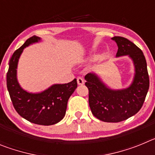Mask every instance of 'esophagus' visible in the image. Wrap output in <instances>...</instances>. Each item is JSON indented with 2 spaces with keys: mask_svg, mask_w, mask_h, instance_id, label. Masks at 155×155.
<instances>
[{
  "mask_svg": "<svg viewBox=\"0 0 155 155\" xmlns=\"http://www.w3.org/2000/svg\"><path fill=\"white\" fill-rule=\"evenodd\" d=\"M77 82H78V84L79 85H81V84H84V79L82 78H81V77H78V78H77Z\"/></svg>",
  "mask_w": 155,
  "mask_h": 155,
  "instance_id": "obj_1",
  "label": "esophagus"
}]
</instances>
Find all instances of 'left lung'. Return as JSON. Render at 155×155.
Instances as JSON below:
<instances>
[{"mask_svg":"<svg viewBox=\"0 0 155 155\" xmlns=\"http://www.w3.org/2000/svg\"><path fill=\"white\" fill-rule=\"evenodd\" d=\"M118 46L116 57L128 55L132 59L135 74L132 84L125 89L113 90L105 85L94 73L85 75L88 102L91 113L97 119L107 123L124 121L139 112L149 89L147 62L142 50L129 39L112 38Z\"/></svg>","mask_w":155,"mask_h":155,"instance_id":"obj_1","label":"left lung"}]
</instances>
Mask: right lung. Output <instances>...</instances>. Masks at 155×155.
<instances>
[{
	"label": "right lung",
	"mask_w": 155,
	"mask_h": 155,
	"mask_svg": "<svg viewBox=\"0 0 155 155\" xmlns=\"http://www.w3.org/2000/svg\"><path fill=\"white\" fill-rule=\"evenodd\" d=\"M39 37L33 35L16 50L9 61L7 73V87L14 108L21 117L39 125L57 124L65 116L68 102L76 89V79L68 84H53L40 93H29L19 85L17 80V66L24 48L39 42Z\"/></svg>",
	"instance_id": "add662e5"
}]
</instances>
